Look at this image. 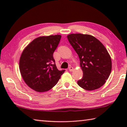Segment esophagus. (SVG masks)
<instances>
[{"label":"esophagus","mask_w":127,"mask_h":127,"mask_svg":"<svg viewBox=\"0 0 127 127\" xmlns=\"http://www.w3.org/2000/svg\"><path fill=\"white\" fill-rule=\"evenodd\" d=\"M73 69H74V68L72 67V66H70L69 68V70L70 72H72L73 70Z\"/></svg>","instance_id":"34e87169"}]
</instances>
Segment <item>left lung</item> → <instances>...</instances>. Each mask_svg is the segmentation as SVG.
I'll return each mask as SVG.
<instances>
[{"instance_id":"1","label":"left lung","mask_w":127,"mask_h":127,"mask_svg":"<svg viewBox=\"0 0 127 127\" xmlns=\"http://www.w3.org/2000/svg\"><path fill=\"white\" fill-rule=\"evenodd\" d=\"M68 40L78 54L83 77L78 85L87 91L98 89L108 79L112 68L111 57L101 42L87 34L72 33Z\"/></svg>"}]
</instances>
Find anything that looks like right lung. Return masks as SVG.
<instances>
[{
    "label": "right lung",
    "mask_w": 127,
    "mask_h": 127,
    "mask_svg": "<svg viewBox=\"0 0 127 127\" xmlns=\"http://www.w3.org/2000/svg\"><path fill=\"white\" fill-rule=\"evenodd\" d=\"M60 35L40 36L26 47L19 68L23 80L35 91H48L55 86L65 70H59L53 53L61 40Z\"/></svg>",
    "instance_id": "add662e5"
}]
</instances>
